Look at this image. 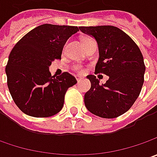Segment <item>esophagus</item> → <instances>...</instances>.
Returning a JSON list of instances; mask_svg holds the SVG:
<instances>
[{"label":"esophagus","instance_id":"34e87169","mask_svg":"<svg viewBox=\"0 0 157 157\" xmlns=\"http://www.w3.org/2000/svg\"><path fill=\"white\" fill-rule=\"evenodd\" d=\"M76 79H77V81L79 82L82 79V78L81 77H79V76H78V77H76Z\"/></svg>","mask_w":157,"mask_h":157}]
</instances>
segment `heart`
I'll list each match as a JSON object with an SVG mask.
<instances>
[{"mask_svg":"<svg viewBox=\"0 0 157 157\" xmlns=\"http://www.w3.org/2000/svg\"><path fill=\"white\" fill-rule=\"evenodd\" d=\"M87 40H90V38H84V39L82 40V43L85 42V41H87ZM74 70H75L76 71H78V72H82V71H83L82 67L81 66H79V65H76L75 67H74Z\"/></svg>","mask_w":157,"mask_h":157,"instance_id":"obj_1","label":"heart"}]
</instances>
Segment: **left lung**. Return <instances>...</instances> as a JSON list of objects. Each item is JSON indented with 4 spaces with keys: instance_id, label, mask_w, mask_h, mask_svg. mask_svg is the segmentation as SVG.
<instances>
[{
    "instance_id": "left-lung-1",
    "label": "left lung",
    "mask_w": 157,
    "mask_h": 157,
    "mask_svg": "<svg viewBox=\"0 0 157 157\" xmlns=\"http://www.w3.org/2000/svg\"><path fill=\"white\" fill-rule=\"evenodd\" d=\"M83 33L94 37L99 47L96 73L109 77L105 84L94 75L85 94L89 112L105 119L116 118L128 111L137 100L144 82L145 65L139 47L124 31L110 25L80 27Z\"/></svg>"
}]
</instances>
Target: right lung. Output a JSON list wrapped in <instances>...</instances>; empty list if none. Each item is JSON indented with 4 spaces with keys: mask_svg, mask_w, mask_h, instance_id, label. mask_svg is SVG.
I'll return each instance as SVG.
<instances>
[{
    "mask_svg": "<svg viewBox=\"0 0 157 157\" xmlns=\"http://www.w3.org/2000/svg\"><path fill=\"white\" fill-rule=\"evenodd\" d=\"M76 26L43 24L30 30L13 48L6 66L8 87L15 105L33 117H50L63 108L67 89L77 80L68 72L52 76L50 66L60 59Z\"/></svg>",
    "mask_w": 157,
    "mask_h": 157,
    "instance_id": "1",
    "label": "right lung"
}]
</instances>
